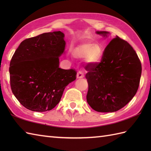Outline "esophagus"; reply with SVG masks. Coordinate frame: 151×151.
Segmentation results:
<instances>
[{
	"mask_svg": "<svg viewBox=\"0 0 151 151\" xmlns=\"http://www.w3.org/2000/svg\"><path fill=\"white\" fill-rule=\"evenodd\" d=\"M84 77V75L82 71H79L77 73V75H76V78H82Z\"/></svg>",
	"mask_w": 151,
	"mask_h": 151,
	"instance_id": "esophagus-1",
	"label": "esophagus"
}]
</instances>
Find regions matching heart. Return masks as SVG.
Instances as JSON below:
<instances>
[{
  "label": "heart",
  "mask_w": 151,
  "mask_h": 151,
  "mask_svg": "<svg viewBox=\"0 0 151 151\" xmlns=\"http://www.w3.org/2000/svg\"><path fill=\"white\" fill-rule=\"evenodd\" d=\"M103 49L101 45L93 42H86L79 45L73 50V55L77 58H87L88 62L97 64L103 57Z\"/></svg>",
  "instance_id": "heart-1"
}]
</instances>
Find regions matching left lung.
<instances>
[{"label": "left lung", "mask_w": 151, "mask_h": 151, "mask_svg": "<svg viewBox=\"0 0 151 151\" xmlns=\"http://www.w3.org/2000/svg\"><path fill=\"white\" fill-rule=\"evenodd\" d=\"M106 38L110 32L97 31ZM88 82L86 99L99 112H114L132 100L139 87L142 64L135 50L117 36L106 47L101 63L86 67Z\"/></svg>", "instance_id": "8db88e82"}]
</instances>
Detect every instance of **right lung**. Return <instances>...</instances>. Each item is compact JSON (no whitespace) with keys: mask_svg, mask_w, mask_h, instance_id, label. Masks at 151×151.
<instances>
[{"mask_svg":"<svg viewBox=\"0 0 151 151\" xmlns=\"http://www.w3.org/2000/svg\"><path fill=\"white\" fill-rule=\"evenodd\" d=\"M65 35L47 32L22 41L9 65L13 93L28 110L46 111L59 103L64 89L76 80L73 69L59 67L65 52Z\"/></svg>","mask_w":151,"mask_h":151,"instance_id":"right-lung-1","label":"right lung"}]
</instances>
